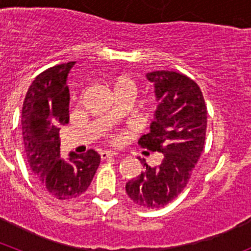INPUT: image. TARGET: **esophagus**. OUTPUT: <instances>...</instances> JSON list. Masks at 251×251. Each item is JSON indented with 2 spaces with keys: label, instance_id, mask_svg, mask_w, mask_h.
Wrapping results in <instances>:
<instances>
[{
  "label": "esophagus",
  "instance_id": "34e87169",
  "mask_svg": "<svg viewBox=\"0 0 251 251\" xmlns=\"http://www.w3.org/2000/svg\"><path fill=\"white\" fill-rule=\"evenodd\" d=\"M118 154V153L113 152V151H103V152L100 153V157L101 159H106V158H110V157H115Z\"/></svg>",
  "mask_w": 251,
  "mask_h": 251
}]
</instances>
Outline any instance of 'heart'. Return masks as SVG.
<instances>
[{"mask_svg": "<svg viewBox=\"0 0 251 251\" xmlns=\"http://www.w3.org/2000/svg\"><path fill=\"white\" fill-rule=\"evenodd\" d=\"M106 86L109 88L112 94L114 95V98H118L122 95L132 98V95L136 92V81L127 74L112 75L106 81ZM145 108H147V106H145Z\"/></svg>", "mask_w": 251, "mask_h": 251, "instance_id": "b5f03b06", "label": "heart"}]
</instances>
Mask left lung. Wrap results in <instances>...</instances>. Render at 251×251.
Masks as SVG:
<instances>
[{
    "instance_id": "obj_1",
    "label": "left lung",
    "mask_w": 251,
    "mask_h": 251,
    "mask_svg": "<svg viewBox=\"0 0 251 251\" xmlns=\"http://www.w3.org/2000/svg\"><path fill=\"white\" fill-rule=\"evenodd\" d=\"M147 79L154 83L161 103L138 145L162 152L163 159L154 167L139 159L143 172L126 183V191L137 205L156 208L175 200L191 178L205 145L207 108L200 86L186 75L158 70L148 73Z\"/></svg>"
}]
</instances>
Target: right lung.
Instances as JSON below:
<instances>
[{
	"label": "right lung",
	"mask_w": 251,
	"mask_h": 251,
	"mask_svg": "<svg viewBox=\"0 0 251 251\" xmlns=\"http://www.w3.org/2000/svg\"><path fill=\"white\" fill-rule=\"evenodd\" d=\"M75 61L60 64L40 73L26 93L22 106V137L32 174L57 200L80 196L92 183L100 163L94 150L84 154L70 153L60 158L59 130L69 123L70 94L66 84Z\"/></svg>",
	"instance_id": "1"
}]
</instances>
